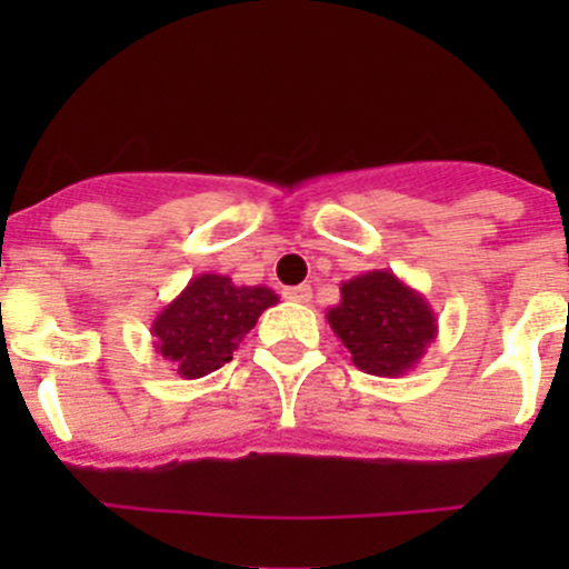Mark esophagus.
<instances>
[{"mask_svg":"<svg viewBox=\"0 0 569 569\" xmlns=\"http://www.w3.org/2000/svg\"><path fill=\"white\" fill-rule=\"evenodd\" d=\"M284 299L299 301V305H308V301L313 299V290H310V284H296V288H284Z\"/></svg>","mask_w":569,"mask_h":569,"instance_id":"1","label":"esophagus"}]
</instances>
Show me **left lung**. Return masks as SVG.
<instances>
[{
    "mask_svg": "<svg viewBox=\"0 0 569 569\" xmlns=\"http://www.w3.org/2000/svg\"><path fill=\"white\" fill-rule=\"evenodd\" d=\"M328 325L359 370L385 379L410 373L439 336L430 301L393 270H367L341 281Z\"/></svg>",
    "mask_w": 569,
    "mask_h": 569,
    "instance_id": "1",
    "label": "left lung"
}]
</instances>
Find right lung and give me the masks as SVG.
I'll return each mask as SVG.
<instances>
[{
    "label": "right lung",
    "instance_id": "right-lung-1",
    "mask_svg": "<svg viewBox=\"0 0 569 569\" xmlns=\"http://www.w3.org/2000/svg\"><path fill=\"white\" fill-rule=\"evenodd\" d=\"M273 305L279 296L264 284H236L222 273L193 276L150 325L156 353L182 379H202L233 359L239 341Z\"/></svg>",
    "mask_w": 569,
    "mask_h": 569
}]
</instances>
